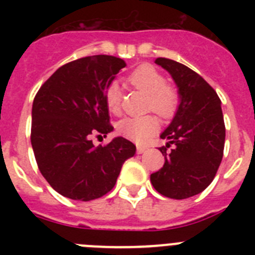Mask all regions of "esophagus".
<instances>
[{"label": "esophagus", "instance_id": "esophagus-1", "mask_svg": "<svg viewBox=\"0 0 255 255\" xmlns=\"http://www.w3.org/2000/svg\"><path fill=\"white\" fill-rule=\"evenodd\" d=\"M148 150V147H145V145H138L136 147V152L139 153V154H143V153H145Z\"/></svg>", "mask_w": 255, "mask_h": 255}]
</instances>
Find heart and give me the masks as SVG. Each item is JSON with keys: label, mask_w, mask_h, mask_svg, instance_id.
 Segmentation results:
<instances>
[{"label": "heart", "mask_w": 255, "mask_h": 255, "mask_svg": "<svg viewBox=\"0 0 255 255\" xmlns=\"http://www.w3.org/2000/svg\"><path fill=\"white\" fill-rule=\"evenodd\" d=\"M132 87L148 96V108L162 117H170L179 106L176 89L166 84L163 75L150 65H141L129 75ZM106 106L112 114H119L121 107L120 87L111 83L105 93ZM158 129V123L153 116L124 117L117 124V130L125 138L134 141H144Z\"/></svg>", "instance_id": "heart-1"}]
</instances>
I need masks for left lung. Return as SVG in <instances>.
Wrapping results in <instances>:
<instances>
[{"label": "left lung", "instance_id": "left-lung-1", "mask_svg": "<svg viewBox=\"0 0 255 255\" xmlns=\"http://www.w3.org/2000/svg\"><path fill=\"white\" fill-rule=\"evenodd\" d=\"M155 64L173 79L179 106L161 134L167 141L158 148L163 167L150 175L153 188L172 199H186L213 181L225 147V123L221 100L215 89L195 71L173 60L159 57Z\"/></svg>", "mask_w": 255, "mask_h": 255}]
</instances>
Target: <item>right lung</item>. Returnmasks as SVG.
Segmentation results:
<instances>
[{
	"instance_id": "obj_1",
	"label": "right lung",
	"mask_w": 255,
	"mask_h": 255,
	"mask_svg": "<svg viewBox=\"0 0 255 255\" xmlns=\"http://www.w3.org/2000/svg\"><path fill=\"white\" fill-rule=\"evenodd\" d=\"M107 55L83 57L61 66L38 91L31 108V147L38 167L58 194L74 200L103 197L116 184L124 162L136 147L116 136L96 147L92 136L114 130L106 89L125 67Z\"/></svg>"
}]
</instances>
